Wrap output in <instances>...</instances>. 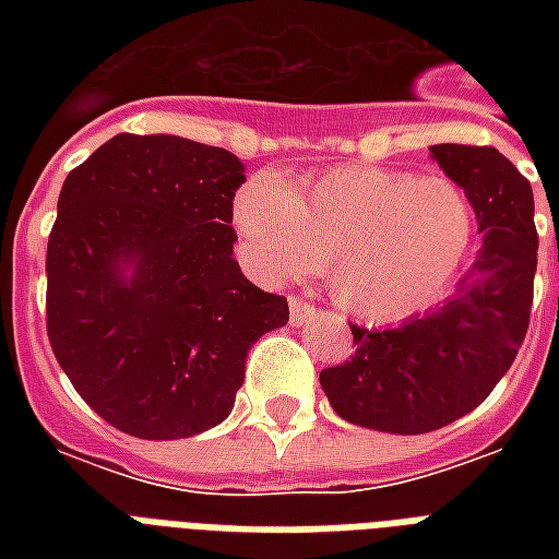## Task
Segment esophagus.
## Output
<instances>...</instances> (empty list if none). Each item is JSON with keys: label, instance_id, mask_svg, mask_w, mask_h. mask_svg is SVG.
I'll return each mask as SVG.
<instances>
[{"label": "esophagus", "instance_id": "34e87169", "mask_svg": "<svg viewBox=\"0 0 559 559\" xmlns=\"http://www.w3.org/2000/svg\"><path fill=\"white\" fill-rule=\"evenodd\" d=\"M310 316H316L313 305H307L301 298H289V322L296 324V328H301Z\"/></svg>", "mask_w": 559, "mask_h": 559}]
</instances>
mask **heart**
<instances>
[{
    "label": "heart",
    "mask_w": 559,
    "mask_h": 559,
    "mask_svg": "<svg viewBox=\"0 0 559 559\" xmlns=\"http://www.w3.org/2000/svg\"><path fill=\"white\" fill-rule=\"evenodd\" d=\"M261 278L324 270L331 298L366 322H394L441 298L476 240V209L450 177L342 168L305 188L261 174L231 209Z\"/></svg>",
    "instance_id": "b5f03b06"
}]
</instances>
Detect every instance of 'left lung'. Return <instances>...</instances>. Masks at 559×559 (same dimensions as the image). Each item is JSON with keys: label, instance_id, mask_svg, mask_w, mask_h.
<instances>
[{"label": "left lung", "instance_id": "left-lung-1", "mask_svg": "<svg viewBox=\"0 0 559 559\" xmlns=\"http://www.w3.org/2000/svg\"><path fill=\"white\" fill-rule=\"evenodd\" d=\"M432 159L473 200L481 249L447 301L397 328L350 324L357 350L319 373L348 424L424 435L496 389L528 333L537 226L531 182L496 147L435 144Z\"/></svg>", "mask_w": 559, "mask_h": 559}]
</instances>
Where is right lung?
<instances>
[{
  "label": "right lung",
  "mask_w": 559,
  "mask_h": 559,
  "mask_svg": "<svg viewBox=\"0 0 559 559\" xmlns=\"http://www.w3.org/2000/svg\"><path fill=\"white\" fill-rule=\"evenodd\" d=\"M243 162L179 135L118 133L66 177L46 254L57 362L107 424L191 438L231 415L246 354L287 298L235 261Z\"/></svg>",
  "instance_id": "right-lung-1"
}]
</instances>
